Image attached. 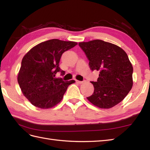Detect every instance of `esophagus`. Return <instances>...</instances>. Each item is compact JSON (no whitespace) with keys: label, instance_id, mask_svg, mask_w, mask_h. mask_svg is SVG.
<instances>
[{"label":"esophagus","instance_id":"esophagus-1","mask_svg":"<svg viewBox=\"0 0 150 150\" xmlns=\"http://www.w3.org/2000/svg\"><path fill=\"white\" fill-rule=\"evenodd\" d=\"M75 81H76V82H77V83H79V84H82L84 82V81H78V80H76Z\"/></svg>","mask_w":150,"mask_h":150}]
</instances>
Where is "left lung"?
<instances>
[{"mask_svg":"<svg viewBox=\"0 0 150 150\" xmlns=\"http://www.w3.org/2000/svg\"><path fill=\"white\" fill-rule=\"evenodd\" d=\"M79 45L90 60V69L99 71L97 81L91 82L94 92L87 99L103 109L116 106L133 86V66L128 55L119 46L102 40L81 42Z\"/></svg>","mask_w":150,"mask_h":150,"instance_id":"1","label":"left lung"}]
</instances>
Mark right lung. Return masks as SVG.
I'll list each match as a JSON object with an SVG mask.
<instances>
[{
    "label": "right lung",
    "mask_w": 150,
    "mask_h": 150,
    "mask_svg": "<svg viewBox=\"0 0 150 150\" xmlns=\"http://www.w3.org/2000/svg\"><path fill=\"white\" fill-rule=\"evenodd\" d=\"M77 42L52 39L32 47L23 57L17 77L22 94L33 106L49 109L62 100L69 85L74 80L63 81L56 78L57 72L64 75L59 67L62 53Z\"/></svg>",
    "instance_id": "1"
}]
</instances>
